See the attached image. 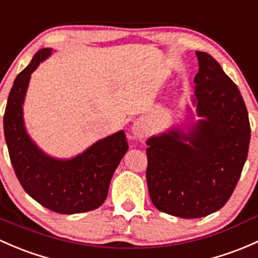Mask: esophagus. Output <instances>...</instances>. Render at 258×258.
<instances>
[{
	"label": "esophagus",
	"mask_w": 258,
	"mask_h": 258,
	"mask_svg": "<svg viewBox=\"0 0 258 258\" xmlns=\"http://www.w3.org/2000/svg\"><path fill=\"white\" fill-rule=\"evenodd\" d=\"M132 134H134L135 138L142 140V138H145L146 136H147V130L143 127L142 123L137 122V123H135L134 127H132Z\"/></svg>",
	"instance_id": "1"
}]
</instances>
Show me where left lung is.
I'll list each match as a JSON object with an SVG mask.
<instances>
[{"label":"left lung","instance_id":"1","mask_svg":"<svg viewBox=\"0 0 258 258\" xmlns=\"http://www.w3.org/2000/svg\"><path fill=\"white\" fill-rule=\"evenodd\" d=\"M198 122L188 135L178 130L147 141L148 191L159 211L184 219L221 209L237 185L250 146L247 108L237 85L220 64L195 51Z\"/></svg>","mask_w":258,"mask_h":258}]
</instances>
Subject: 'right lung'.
Instances as JSON below:
<instances>
[{
    "mask_svg": "<svg viewBox=\"0 0 258 258\" xmlns=\"http://www.w3.org/2000/svg\"><path fill=\"white\" fill-rule=\"evenodd\" d=\"M50 51L45 48L36 53L15 79L5 110V138L16 177L29 197L54 213H85L105 202L111 178L128 145L124 132L120 131L70 161H58L45 156L29 140L24 130L22 104L31 74Z\"/></svg>",
    "mask_w": 258,
    "mask_h": 258,
    "instance_id": "1",
    "label": "right lung"
}]
</instances>
